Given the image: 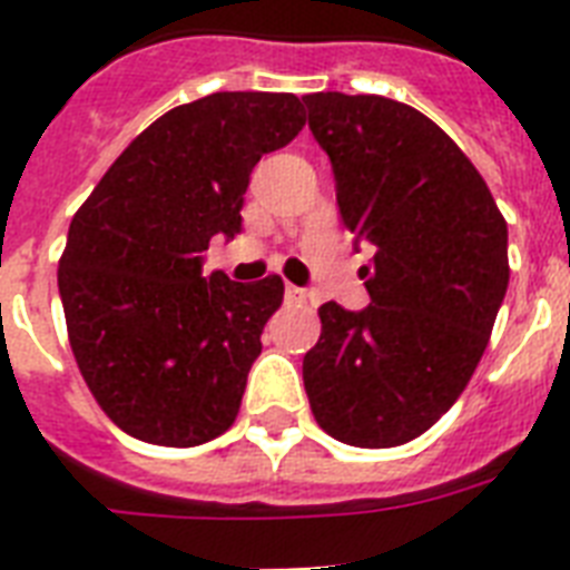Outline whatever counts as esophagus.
<instances>
[{"label": "esophagus", "instance_id": "1", "mask_svg": "<svg viewBox=\"0 0 570 570\" xmlns=\"http://www.w3.org/2000/svg\"><path fill=\"white\" fill-rule=\"evenodd\" d=\"M286 302H293V304H307L311 302V293L307 289H302V286H293V284H286Z\"/></svg>", "mask_w": 570, "mask_h": 570}]
</instances>
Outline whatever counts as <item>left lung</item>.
<instances>
[{
    "label": "left lung",
    "instance_id": "8db88e82",
    "mask_svg": "<svg viewBox=\"0 0 570 570\" xmlns=\"http://www.w3.org/2000/svg\"><path fill=\"white\" fill-rule=\"evenodd\" d=\"M340 218L370 302L320 307L304 355L316 423L348 446H399L432 429L468 387L509 286V230L485 180L423 111L375 94H307Z\"/></svg>",
    "mask_w": 570,
    "mask_h": 570
}]
</instances>
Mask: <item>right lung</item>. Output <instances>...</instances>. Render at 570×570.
I'll return each mask as SVG.
<instances>
[{"instance_id":"add662e5","label":"right lung","mask_w":570,"mask_h":570,"mask_svg":"<svg viewBox=\"0 0 570 570\" xmlns=\"http://www.w3.org/2000/svg\"><path fill=\"white\" fill-rule=\"evenodd\" d=\"M304 127L295 94L218 91L154 120L67 230L58 293L76 364L138 441L197 446L239 414L284 281L204 277L213 236L242 230L254 165Z\"/></svg>"}]
</instances>
